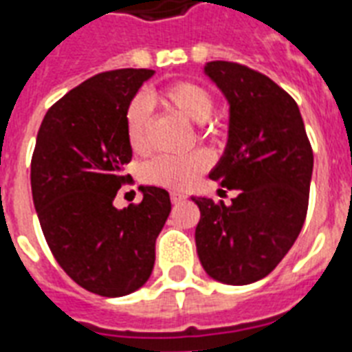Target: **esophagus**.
<instances>
[{"instance_id": "esophagus-1", "label": "esophagus", "mask_w": 352, "mask_h": 352, "mask_svg": "<svg viewBox=\"0 0 352 352\" xmlns=\"http://www.w3.org/2000/svg\"><path fill=\"white\" fill-rule=\"evenodd\" d=\"M182 199H186L182 194H171V203H181Z\"/></svg>"}]
</instances>
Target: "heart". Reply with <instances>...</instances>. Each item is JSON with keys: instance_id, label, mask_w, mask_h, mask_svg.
Here are the masks:
<instances>
[{"instance_id": "obj_1", "label": "heart", "mask_w": 352, "mask_h": 352, "mask_svg": "<svg viewBox=\"0 0 352 352\" xmlns=\"http://www.w3.org/2000/svg\"><path fill=\"white\" fill-rule=\"evenodd\" d=\"M162 101L166 107L190 120L192 123L203 125L212 118L216 101L205 87L192 80L173 82L157 96H138L127 109V138L134 151H146L149 146V111L151 101ZM210 164V157L205 151H195L184 157L162 155L153 158L144 168V179L157 186L170 190H186L194 184L203 171Z\"/></svg>"}]
</instances>
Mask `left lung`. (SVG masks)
Returning a JSON list of instances; mask_svg holds the SVG:
<instances>
[{
  "instance_id": "8db88e82",
  "label": "left lung",
  "mask_w": 352,
  "mask_h": 352,
  "mask_svg": "<svg viewBox=\"0 0 352 352\" xmlns=\"http://www.w3.org/2000/svg\"><path fill=\"white\" fill-rule=\"evenodd\" d=\"M205 74L230 104L229 140L210 179L238 195L229 206L192 197L201 210L195 245L212 278L241 286L270 275L301 232L314 153L299 107L277 82L227 60Z\"/></svg>"
}]
</instances>
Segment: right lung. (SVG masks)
I'll list each match as a JSON object with an SVG mask.
<instances>
[{"mask_svg":"<svg viewBox=\"0 0 352 352\" xmlns=\"http://www.w3.org/2000/svg\"><path fill=\"white\" fill-rule=\"evenodd\" d=\"M153 69H112L80 82L45 112L31 160V190L51 253L80 288L122 297L153 272L155 241L170 216L164 188L140 186L138 205L116 208L133 149L127 109Z\"/></svg>","mask_w":352,"mask_h":352,"instance_id":"right-lung-1","label":"right lung"}]
</instances>
